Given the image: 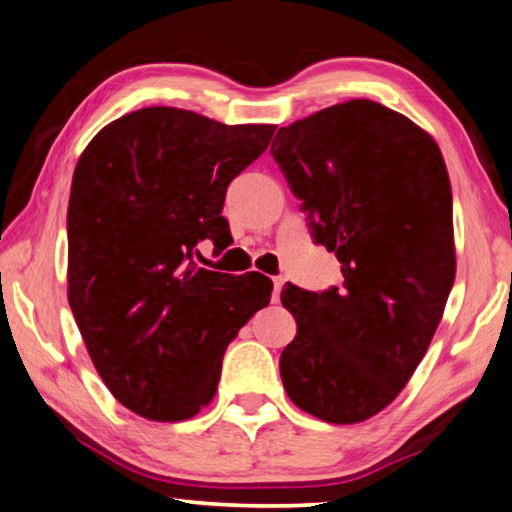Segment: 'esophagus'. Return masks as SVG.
Wrapping results in <instances>:
<instances>
[{"instance_id":"obj_1","label":"esophagus","mask_w":512,"mask_h":512,"mask_svg":"<svg viewBox=\"0 0 512 512\" xmlns=\"http://www.w3.org/2000/svg\"><path fill=\"white\" fill-rule=\"evenodd\" d=\"M272 283H274V301L279 299V292H281V286L283 283H286V279H283V276H274L272 279Z\"/></svg>"}]
</instances>
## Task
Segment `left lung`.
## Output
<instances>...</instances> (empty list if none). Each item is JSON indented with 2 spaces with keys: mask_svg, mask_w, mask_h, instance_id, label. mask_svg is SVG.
I'll return each instance as SVG.
<instances>
[{
  "mask_svg": "<svg viewBox=\"0 0 512 512\" xmlns=\"http://www.w3.org/2000/svg\"><path fill=\"white\" fill-rule=\"evenodd\" d=\"M270 154L345 276L322 292L283 288L297 320L283 388L324 422H363L404 390L454 286L445 161L429 133L370 99L281 127Z\"/></svg>",
  "mask_w": 512,
  "mask_h": 512,
  "instance_id": "left-lung-1",
  "label": "left lung"
}]
</instances>
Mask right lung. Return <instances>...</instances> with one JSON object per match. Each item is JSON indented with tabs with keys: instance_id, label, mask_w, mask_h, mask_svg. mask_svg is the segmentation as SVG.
I'll use <instances>...</instances> for the list:
<instances>
[{
	"instance_id": "1",
	"label": "right lung",
	"mask_w": 512,
	"mask_h": 512,
	"mask_svg": "<svg viewBox=\"0 0 512 512\" xmlns=\"http://www.w3.org/2000/svg\"><path fill=\"white\" fill-rule=\"evenodd\" d=\"M272 124H229L172 106L120 117L90 140L67 206V299L113 397L179 422L213 399L222 358L272 281L199 267L226 247L229 183L261 156Z\"/></svg>"
}]
</instances>
